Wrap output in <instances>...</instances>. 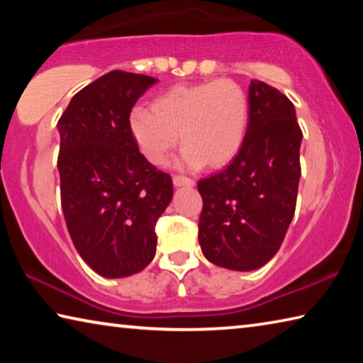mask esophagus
<instances>
[{"mask_svg":"<svg viewBox=\"0 0 363 363\" xmlns=\"http://www.w3.org/2000/svg\"><path fill=\"white\" fill-rule=\"evenodd\" d=\"M173 182L176 187H182V186H187V187H194L195 186V181L190 179L187 176H182V174H174L173 176Z\"/></svg>","mask_w":363,"mask_h":363,"instance_id":"esophagus-1","label":"esophagus"}]
</instances>
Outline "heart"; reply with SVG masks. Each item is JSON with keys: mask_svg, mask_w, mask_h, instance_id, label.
<instances>
[{"mask_svg": "<svg viewBox=\"0 0 363 363\" xmlns=\"http://www.w3.org/2000/svg\"><path fill=\"white\" fill-rule=\"evenodd\" d=\"M248 97L229 78L174 86L152 102V110L134 108L130 131L149 162L163 164L177 134L189 167H220L237 155L248 128Z\"/></svg>", "mask_w": 363, "mask_h": 363, "instance_id": "heart-1", "label": "heart"}]
</instances>
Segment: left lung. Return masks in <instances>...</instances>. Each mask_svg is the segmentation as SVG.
<instances>
[{
  "label": "left lung",
  "mask_w": 363,
  "mask_h": 363,
  "mask_svg": "<svg viewBox=\"0 0 363 363\" xmlns=\"http://www.w3.org/2000/svg\"><path fill=\"white\" fill-rule=\"evenodd\" d=\"M250 121L238 155L196 187L203 199L199 242L210 262L255 270L274 257L296 210L303 131L291 101L251 79Z\"/></svg>",
  "instance_id": "8db88e82"
}]
</instances>
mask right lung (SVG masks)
Returning a JSON list of instances; mask_svg holds the SVG:
<instances>
[{
	"label": "right lung",
	"mask_w": 363,
	"mask_h": 363,
	"mask_svg": "<svg viewBox=\"0 0 363 363\" xmlns=\"http://www.w3.org/2000/svg\"><path fill=\"white\" fill-rule=\"evenodd\" d=\"M157 78L113 70L72 97L57 121L60 205L79 256L107 279L150 264L173 179L139 152L134 104Z\"/></svg>",
	"instance_id": "add662e5"
}]
</instances>
